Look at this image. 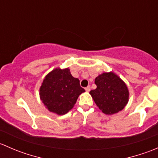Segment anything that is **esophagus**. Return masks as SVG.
<instances>
[{
  "label": "esophagus",
  "mask_w": 158,
  "mask_h": 158,
  "mask_svg": "<svg viewBox=\"0 0 158 158\" xmlns=\"http://www.w3.org/2000/svg\"><path fill=\"white\" fill-rule=\"evenodd\" d=\"M85 89V91H86V92H89V91H90V86H87Z\"/></svg>",
  "instance_id": "34e87169"
}]
</instances>
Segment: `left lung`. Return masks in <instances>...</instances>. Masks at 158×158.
Returning <instances> with one entry per match:
<instances>
[{"instance_id":"obj_1","label":"left lung","mask_w":158,"mask_h":158,"mask_svg":"<svg viewBox=\"0 0 158 158\" xmlns=\"http://www.w3.org/2000/svg\"><path fill=\"white\" fill-rule=\"evenodd\" d=\"M97 88L91 90L94 102L106 114L122 111L129 100V91L125 82L113 72L103 73L95 79Z\"/></svg>"}]
</instances>
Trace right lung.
I'll return each instance as SVG.
<instances>
[{
	"instance_id": "right-lung-1",
	"label": "right lung",
	"mask_w": 158,
	"mask_h": 158,
	"mask_svg": "<svg viewBox=\"0 0 158 158\" xmlns=\"http://www.w3.org/2000/svg\"><path fill=\"white\" fill-rule=\"evenodd\" d=\"M85 89L71 75L69 68H56L44 77L40 87V98L51 112L63 115L69 112Z\"/></svg>"
}]
</instances>
